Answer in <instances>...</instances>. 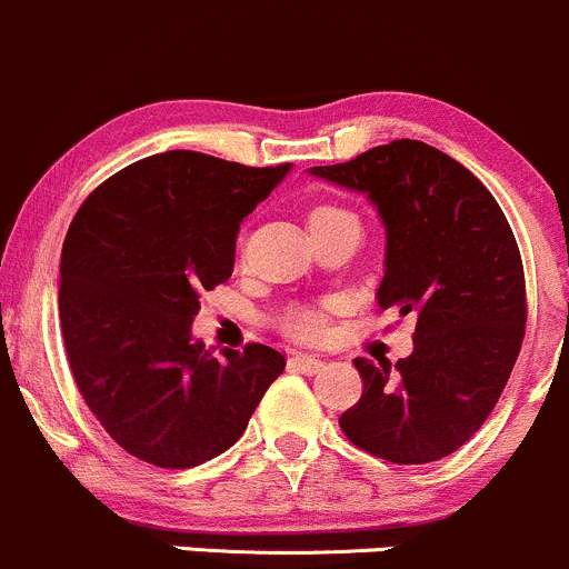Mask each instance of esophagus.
Returning <instances> with one entry per match:
<instances>
[{"label": "esophagus", "instance_id": "obj_1", "mask_svg": "<svg viewBox=\"0 0 569 569\" xmlns=\"http://www.w3.org/2000/svg\"><path fill=\"white\" fill-rule=\"evenodd\" d=\"M289 366L300 375H317V371L325 369V360L313 358V355H291Z\"/></svg>", "mask_w": 569, "mask_h": 569}]
</instances>
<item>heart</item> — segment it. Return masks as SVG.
I'll return each instance as SVG.
<instances>
[{
  "mask_svg": "<svg viewBox=\"0 0 569 569\" xmlns=\"http://www.w3.org/2000/svg\"><path fill=\"white\" fill-rule=\"evenodd\" d=\"M349 214H352V211L338 209V206H330V203H321L317 209H311V214H308V226L313 228V226H321V222H330V220H338V217H349ZM280 327H283L291 338H297V341H319L327 330V319L319 308H291V311H286L283 319H280Z\"/></svg>",
  "mask_w": 569,
  "mask_h": 569,
  "instance_id": "heart-1",
  "label": "heart"
}]
</instances>
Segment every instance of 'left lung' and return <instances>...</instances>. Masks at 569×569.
<instances>
[{
	"label": "left lung",
	"instance_id": "8db88e82",
	"mask_svg": "<svg viewBox=\"0 0 569 569\" xmlns=\"http://www.w3.org/2000/svg\"><path fill=\"white\" fill-rule=\"evenodd\" d=\"M311 173L369 194L388 237L377 302L416 317L410 358H355L363 393L338 423L380 460L449 457L501 399L526 336L512 228L490 189L427 142L393 140Z\"/></svg>",
	"mask_w": 569,
	"mask_h": 569
}]
</instances>
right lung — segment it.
Listing matches in <instances>:
<instances>
[{"label":"right lung","instance_id":"obj_1","mask_svg":"<svg viewBox=\"0 0 569 569\" xmlns=\"http://www.w3.org/2000/svg\"><path fill=\"white\" fill-rule=\"evenodd\" d=\"M286 173L164 151L79 206L60 258L62 341L84 405L137 460L181 470L222 455L283 371L267 343L214 358L192 319L231 278L239 222Z\"/></svg>","mask_w":569,"mask_h":569}]
</instances>
